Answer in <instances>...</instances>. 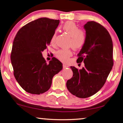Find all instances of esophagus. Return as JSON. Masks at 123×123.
<instances>
[{"mask_svg":"<svg viewBox=\"0 0 123 123\" xmlns=\"http://www.w3.org/2000/svg\"><path fill=\"white\" fill-rule=\"evenodd\" d=\"M63 67L64 68H68L69 67V66L66 65V64H63Z\"/></svg>","mask_w":123,"mask_h":123,"instance_id":"1","label":"esophagus"}]
</instances>
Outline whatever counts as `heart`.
<instances>
[{
    "instance_id": "obj_1",
    "label": "heart",
    "mask_w": 123,
    "mask_h": 123,
    "mask_svg": "<svg viewBox=\"0 0 123 123\" xmlns=\"http://www.w3.org/2000/svg\"><path fill=\"white\" fill-rule=\"evenodd\" d=\"M62 29L70 36L69 40V45L71 46L74 50L82 48L86 42V34L83 30L79 29L76 24L69 21L64 24ZM56 32L53 34L51 39V43H54L56 38ZM72 55L70 49H62L56 52V56L58 59L63 62L67 61L68 58Z\"/></svg>"
}]
</instances>
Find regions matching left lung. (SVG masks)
<instances>
[{"mask_svg":"<svg viewBox=\"0 0 123 123\" xmlns=\"http://www.w3.org/2000/svg\"><path fill=\"white\" fill-rule=\"evenodd\" d=\"M84 28L86 42L77 62H83L85 66L81 69L71 66L73 76L66 83L69 92L80 98L93 96L102 88L114 63L113 42L107 29L94 21L87 22Z\"/></svg>","mask_w":123,"mask_h":123,"instance_id":"obj_1","label":"left lung"}]
</instances>
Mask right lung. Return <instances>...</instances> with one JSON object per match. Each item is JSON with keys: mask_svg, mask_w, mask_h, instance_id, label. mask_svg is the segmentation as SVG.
Returning a JSON list of instances; mask_svg holds the SVG:
<instances>
[{"mask_svg": "<svg viewBox=\"0 0 123 123\" xmlns=\"http://www.w3.org/2000/svg\"><path fill=\"white\" fill-rule=\"evenodd\" d=\"M59 20L39 18L23 26L16 34L11 52L14 75L24 90L40 94L50 89L52 78L62 69L55 57L47 64L42 52L50 43Z\"/></svg>", "mask_w": 123, "mask_h": 123, "instance_id": "right-lung-1", "label": "right lung"}]
</instances>
